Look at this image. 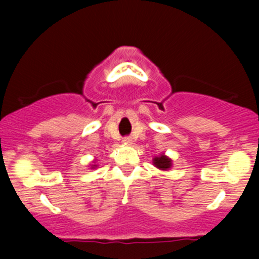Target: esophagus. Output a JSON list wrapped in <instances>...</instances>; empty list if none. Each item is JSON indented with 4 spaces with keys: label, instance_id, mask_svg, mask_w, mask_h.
Returning <instances> with one entry per match:
<instances>
[{
    "label": "esophagus",
    "instance_id": "obj_1",
    "mask_svg": "<svg viewBox=\"0 0 259 259\" xmlns=\"http://www.w3.org/2000/svg\"><path fill=\"white\" fill-rule=\"evenodd\" d=\"M124 141H126V142H132V139H130V138H125V139H124Z\"/></svg>",
    "mask_w": 259,
    "mask_h": 259
}]
</instances>
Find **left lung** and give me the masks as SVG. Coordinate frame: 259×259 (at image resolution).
Listing matches in <instances>:
<instances>
[{"mask_svg":"<svg viewBox=\"0 0 259 259\" xmlns=\"http://www.w3.org/2000/svg\"><path fill=\"white\" fill-rule=\"evenodd\" d=\"M153 164L156 165V167L158 169H162V170H167V169L170 168L171 160L169 159L168 157H165L164 154H162V156L156 157V158L153 159Z\"/></svg>","mask_w":259,"mask_h":259,"instance_id":"8db88e82","label":"left lung"}]
</instances>
